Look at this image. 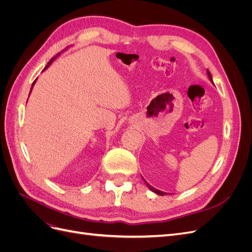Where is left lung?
<instances>
[{
  "instance_id": "1",
  "label": "left lung",
  "mask_w": 252,
  "mask_h": 252,
  "mask_svg": "<svg viewBox=\"0 0 252 252\" xmlns=\"http://www.w3.org/2000/svg\"><path fill=\"white\" fill-rule=\"evenodd\" d=\"M207 74H208V78H209V80H210V82L213 84V81H212V78H211V74H210V72H209V70H207ZM144 180V179H143ZM145 181V180H144ZM145 183H146V185H147V187L151 190L152 192H155L156 194H158V195H164V194H166V192H163V191H161V190H158V189H156L155 187H152L151 185H149L148 183L145 181Z\"/></svg>"
}]
</instances>
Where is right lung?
<instances>
[{"label": "right lung", "instance_id": "obj_1", "mask_svg": "<svg viewBox=\"0 0 252 252\" xmlns=\"http://www.w3.org/2000/svg\"><path fill=\"white\" fill-rule=\"evenodd\" d=\"M59 56H60V53H59ZM55 60H56V58H53V59H51V60L49 61V62H48L47 66L44 68V70H45V69H46V68H48V67H49V66H50V65L52 64V62H53V61H55ZM35 81H36V80H35ZM35 81H34V82H33V84H32V87H33V85H34V83H35ZM32 90H30V93H32Z\"/></svg>", "mask_w": 252, "mask_h": 252}]
</instances>
